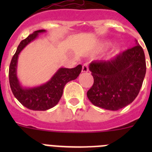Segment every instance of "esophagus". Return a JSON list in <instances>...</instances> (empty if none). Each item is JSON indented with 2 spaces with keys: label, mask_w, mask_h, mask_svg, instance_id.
Masks as SVG:
<instances>
[{
  "label": "esophagus",
  "mask_w": 152,
  "mask_h": 152,
  "mask_svg": "<svg viewBox=\"0 0 152 152\" xmlns=\"http://www.w3.org/2000/svg\"><path fill=\"white\" fill-rule=\"evenodd\" d=\"M88 64L87 63L83 64L82 66V72H88Z\"/></svg>",
  "instance_id": "obj_1"
}]
</instances>
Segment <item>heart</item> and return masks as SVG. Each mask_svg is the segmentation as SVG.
I'll return each mask as SVG.
<instances>
[{
    "instance_id": "1",
    "label": "heart",
    "mask_w": 152,
    "mask_h": 152,
    "mask_svg": "<svg viewBox=\"0 0 152 152\" xmlns=\"http://www.w3.org/2000/svg\"><path fill=\"white\" fill-rule=\"evenodd\" d=\"M108 42H105V43H100L98 44L96 46V49H97V50H101V49H103L104 47L107 46V45H108Z\"/></svg>"
}]
</instances>
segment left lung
<instances>
[{
    "label": "left lung",
    "mask_w": 152,
    "mask_h": 152,
    "mask_svg": "<svg viewBox=\"0 0 152 152\" xmlns=\"http://www.w3.org/2000/svg\"><path fill=\"white\" fill-rule=\"evenodd\" d=\"M135 42V46L111 59L89 64L94 80L87 96L94 106L118 110L138 96L145 76L146 63L144 51Z\"/></svg>",
    "instance_id": "1"
}]
</instances>
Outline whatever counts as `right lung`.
<instances>
[{
  "label": "right lung",
  "mask_w": 152,
  "mask_h": 152,
  "mask_svg": "<svg viewBox=\"0 0 152 152\" xmlns=\"http://www.w3.org/2000/svg\"><path fill=\"white\" fill-rule=\"evenodd\" d=\"M46 33V30L35 31L20 42L12 58L9 68V80L13 95L22 105L32 110H47L57 105L62 96L65 84L77 78L82 69L81 64L74 68H59L44 84L35 87H23L17 77L19 55L29 43L38 38L40 33Z\"/></svg>",
  "instance_id": "right-lung-1"
}]
</instances>
